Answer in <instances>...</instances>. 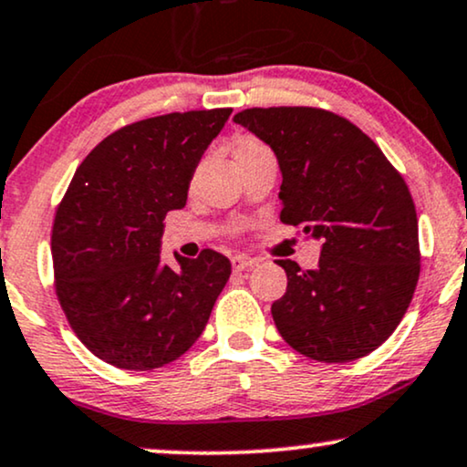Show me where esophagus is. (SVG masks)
<instances>
[{
	"instance_id": "obj_1",
	"label": "esophagus",
	"mask_w": 467,
	"mask_h": 467,
	"mask_svg": "<svg viewBox=\"0 0 467 467\" xmlns=\"http://www.w3.org/2000/svg\"><path fill=\"white\" fill-rule=\"evenodd\" d=\"M258 260L252 258V256H245V254H239V256L233 258V269L234 271H245V269H252V266H256Z\"/></svg>"
}]
</instances>
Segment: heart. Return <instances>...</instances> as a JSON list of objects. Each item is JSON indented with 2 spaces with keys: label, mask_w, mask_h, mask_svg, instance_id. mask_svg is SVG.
I'll list each match as a JSON object with an SVG mask.
<instances>
[{
  "label": "heart",
  "mask_w": 467,
  "mask_h": 467,
  "mask_svg": "<svg viewBox=\"0 0 467 467\" xmlns=\"http://www.w3.org/2000/svg\"><path fill=\"white\" fill-rule=\"evenodd\" d=\"M265 142H260L258 139H254V136H245V139H241L239 147H237V160L239 158H245V155H254V153H260V151H266Z\"/></svg>",
  "instance_id": "b5f03b06"
}]
</instances>
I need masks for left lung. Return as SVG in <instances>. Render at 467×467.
<instances>
[{
    "label": "left lung",
    "instance_id": "left-lung-1",
    "mask_svg": "<svg viewBox=\"0 0 467 467\" xmlns=\"http://www.w3.org/2000/svg\"><path fill=\"white\" fill-rule=\"evenodd\" d=\"M234 121L277 155L279 220L322 239L318 266L288 275L271 306L285 344L322 363L368 357L390 337L420 273L419 220L401 172L363 130L314 107L245 109Z\"/></svg>",
    "mask_w": 467,
    "mask_h": 467
}]
</instances>
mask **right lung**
<instances>
[{"label": "right lung", "mask_w": 467, "mask_h": 467, "mask_svg": "<svg viewBox=\"0 0 467 467\" xmlns=\"http://www.w3.org/2000/svg\"><path fill=\"white\" fill-rule=\"evenodd\" d=\"M233 109L188 110L128 123L80 161L55 209V292L67 325L104 363L164 368L207 327L230 277L215 250L160 258L164 217L182 209L204 149Z\"/></svg>", "instance_id": "right-lung-1"}]
</instances>
